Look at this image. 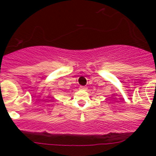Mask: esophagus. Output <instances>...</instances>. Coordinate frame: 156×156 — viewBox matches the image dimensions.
Returning a JSON list of instances; mask_svg holds the SVG:
<instances>
[{"mask_svg":"<svg viewBox=\"0 0 156 156\" xmlns=\"http://www.w3.org/2000/svg\"><path fill=\"white\" fill-rule=\"evenodd\" d=\"M81 90H87V87H80Z\"/></svg>","mask_w":156,"mask_h":156,"instance_id":"esophagus-1","label":"esophagus"}]
</instances>
